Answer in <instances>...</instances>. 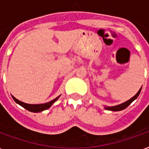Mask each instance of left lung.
<instances>
[{"mask_svg":"<svg viewBox=\"0 0 149 149\" xmlns=\"http://www.w3.org/2000/svg\"><path fill=\"white\" fill-rule=\"evenodd\" d=\"M141 88H141V89L138 91V93L136 95H135L134 97H132L130 100H128V101H126V102H125V103L121 104H119V105H116V106H112V107H106L105 109H106L107 110H110V111H120V110H123L125 109H126L127 107L133 101V100H135L136 98L138 97V96L140 95V93H141Z\"/></svg>","mask_w":149,"mask_h":149,"instance_id":"left-lung-1","label":"left lung"}]
</instances>
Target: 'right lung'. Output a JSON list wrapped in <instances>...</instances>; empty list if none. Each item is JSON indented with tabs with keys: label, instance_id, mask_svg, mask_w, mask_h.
Segmentation results:
<instances>
[{
	"label": "right lung",
	"instance_id": "right-lung-1",
	"mask_svg": "<svg viewBox=\"0 0 149 149\" xmlns=\"http://www.w3.org/2000/svg\"><path fill=\"white\" fill-rule=\"evenodd\" d=\"M60 96L58 97H56L55 98L54 100H51V101H49L48 103L45 104H29L24 103V102H21L20 100H18L17 99H16L14 97H13V100L17 102V104H19L21 106H22L23 108H24L25 109H27L28 111H29V112H41V111H44V110H46L49 109L51 105H52V104L55 102L56 100L58 99Z\"/></svg>",
	"mask_w": 149,
	"mask_h": 149
}]
</instances>
